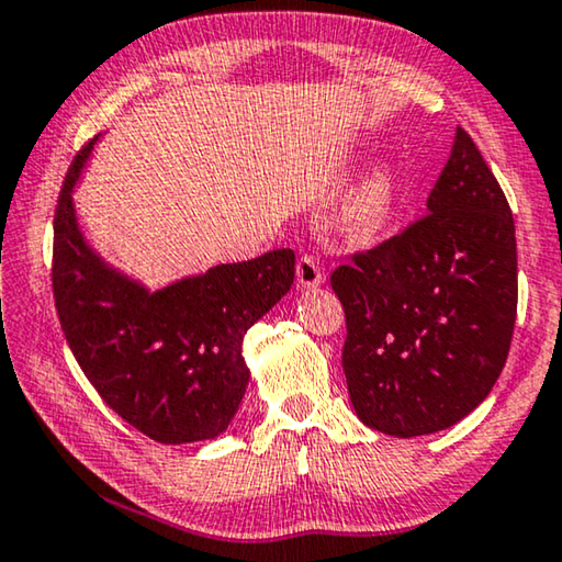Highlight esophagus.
<instances>
[{"instance_id":"1","label":"esophagus","mask_w":562,"mask_h":562,"mask_svg":"<svg viewBox=\"0 0 562 562\" xmlns=\"http://www.w3.org/2000/svg\"><path fill=\"white\" fill-rule=\"evenodd\" d=\"M297 284L300 288H317V284L325 282V274H323V267L317 262L315 257L303 255L297 259Z\"/></svg>"}]
</instances>
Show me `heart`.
<instances>
[{"instance_id": "heart-1", "label": "heart", "mask_w": 562, "mask_h": 562, "mask_svg": "<svg viewBox=\"0 0 562 562\" xmlns=\"http://www.w3.org/2000/svg\"><path fill=\"white\" fill-rule=\"evenodd\" d=\"M401 199L398 171L389 158H375L348 191L340 209L342 232L356 241L379 239L396 214Z\"/></svg>"}]
</instances>
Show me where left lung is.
<instances>
[{
    "instance_id": "1",
    "label": "left lung",
    "mask_w": 562,
    "mask_h": 562,
    "mask_svg": "<svg viewBox=\"0 0 562 562\" xmlns=\"http://www.w3.org/2000/svg\"><path fill=\"white\" fill-rule=\"evenodd\" d=\"M426 212L330 278L350 404L401 439L449 429L490 396L517 317L513 212L462 128Z\"/></svg>"
}]
</instances>
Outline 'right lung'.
Returning a JSON list of instances; mask_svg holds the SVG:
<instances>
[{"instance_id": "right-lung-1", "label": "right lung", "mask_w": 562, "mask_h": 562, "mask_svg": "<svg viewBox=\"0 0 562 562\" xmlns=\"http://www.w3.org/2000/svg\"><path fill=\"white\" fill-rule=\"evenodd\" d=\"M95 140L75 156L55 212L53 292L67 346L133 429L161 443L220 437L249 383L241 342L290 292L295 252L274 249L148 290L105 262L78 224L72 191Z\"/></svg>"}]
</instances>
